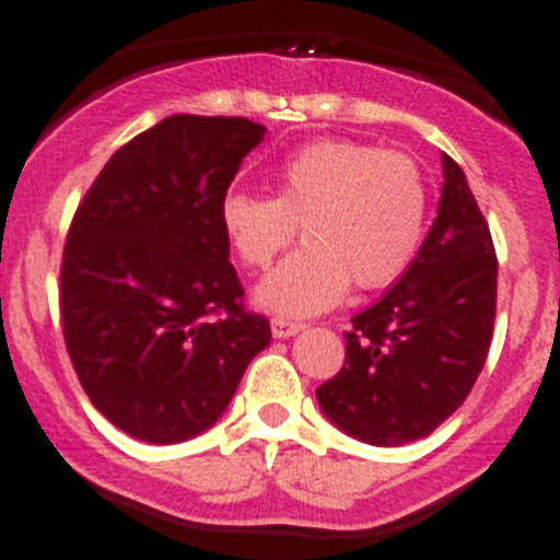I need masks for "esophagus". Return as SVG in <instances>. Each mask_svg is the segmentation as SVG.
I'll return each mask as SVG.
<instances>
[{
    "label": "esophagus",
    "mask_w": 560,
    "mask_h": 560,
    "mask_svg": "<svg viewBox=\"0 0 560 560\" xmlns=\"http://www.w3.org/2000/svg\"><path fill=\"white\" fill-rule=\"evenodd\" d=\"M303 322H295V319H287V316H273L270 319V330H273V338H290L295 336V332L303 330Z\"/></svg>",
    "instance_id": "1"
}]
</instances>
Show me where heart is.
<instances>
[{
    "label": "heart",
    "mask_w": 560,
    "mask_h": 560,
    "mask_svg": "<svg viewBox=\"0 0 560 560\" xmlns=\"http://www.w3.org/2000/svg\"><path fill=\"white\" fill-rule=\"evenodd\" d=\"M276 195L228 191L219 222L241 262L265 270L292 244L306 246L262 284L257 303L287 316L336 306L349 287L385 290L415 262L428 224V184L400 151L316 140L276 167Z\"/></svg>",
    "instance_id": "heart-1"
}]
</instances>
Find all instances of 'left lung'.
Returning <instances> with one entry per match:
<instances>
[{
    "label": "left lung",
    "instance_id": "left-lung-1",
    "mask_svg": "<svg viewBox=\"0 0 560 560\" xmlns=\"http://www.w3.org/2000/svg\"><path fill=\"white\" fill-rule=\"evenodd\" d=\"M439 217L393 290L352 316L341 371L316 387L332 425L374 447L436 431L488 358L499 259L466 173L442 154Z\"/></svg>",
    "mask_w": 560,
    "mask_h": 560
}]
</instances>
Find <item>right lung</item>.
<instances>
[{
	"label": "right lung",
	"instance_id": "right-lung-1",
	"mask_svg": "<svg viewBox=\"0 0 560 560\" xmlns=\"http://www.w3.org/2000/svg\"><path fill=\"white\" fill-rule=\"evenodd\" d=\"M262 135L241 116H167L107 160L72 217L59 276L67 352L89 400L140 442L208 431L270 343L219 222Z\"/></svg>",
	"mask_w": 560,
	"mask_h": 560
}]
</instances>
